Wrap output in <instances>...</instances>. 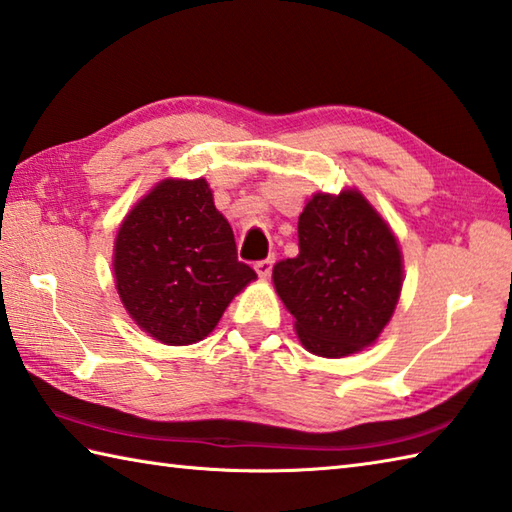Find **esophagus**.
<instances>
[{
    "label": "esophagus",
    "instance_id": "esophagus-1",
    "mask_svg": "<svg viewBox=\"0 0 512 512\" xmlns=\"http://www.w3.org/2000/svg\"><path fill=\"white\" fill-rule=\"evenodd\" d=\"M255 270H257L259 277L268 279V277H270V270H273V257H268V259H262V262H257V264H255Z\"/></svg>",
    "mask_w": 512,
    "mask_h": 512
}]
</instances>
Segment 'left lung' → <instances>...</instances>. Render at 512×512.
<instances>
[{"mask_svg": "<svg viewBox=\"0 0 512 512\" xmlns=\"http://www.w3.org/2000/svg\"><path fill=\"white\" fill-rule=\"evenodd\" d=\"M299 255L273 268V286L295 317L299 342L339 359L373 346L404 286L395 230L362 190H317L297 224Z\"/></svg>", "mask_w": 512, "mask_h": 512, "instance_id": "obj_1", "label": "left lung"}]
</instances>
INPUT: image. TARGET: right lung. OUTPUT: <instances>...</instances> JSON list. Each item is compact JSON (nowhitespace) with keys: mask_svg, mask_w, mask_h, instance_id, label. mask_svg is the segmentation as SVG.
<instances>
[{"mask_svg":"<svg viewBox=\"0 0 512 512\" xmlns=\"http://www.w3.org/2000/svg\"><path fill=\"white\" fill-rule=\"evenodd\" d=\"M113 277L128 317L166 346L213 333L228 304L255 282L237 262L228 219L204 177H164L117 228Z\"/></svg>","mask_w":512,"mask_h":512,"instance_id":"obj_1","label":"right lung"}]
</instances>
